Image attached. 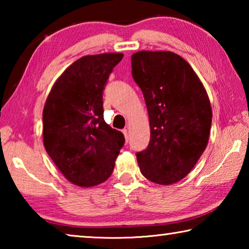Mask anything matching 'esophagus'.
I'll list each match as a JSON object with an SVG mask.
<instances>
[{
  "instance_id": "1",
  "label": "esophagus",
  "mask_w": 249,
  "mask_h": 249,
  "mask_svg": "<svg viewBox=\"0 0 249 249\" xmlns=\"http://www.w3.org/2000/svg\"><path fill=\"white\" fill-rule=\"evenodd\" d=\"M123 134H124V136H125V141H126V142H128V132H127V129H123Z\"/></svg>"
}]
</instances>
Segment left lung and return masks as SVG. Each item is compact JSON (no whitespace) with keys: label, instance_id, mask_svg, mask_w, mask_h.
Returning a JSON list of instances; mask_svg holds the SVG:
<instances>
[{"label":"left lung","instance_id":"obj_1","mask_svg":"<svg viewBox=\"0 0 249 249\" xmlns=\"http://www.w3.org/2000/svg\"><path fill=\"white\" fill-rule=\"evenodd\" d=\"M132 75L144 94L150 141L136 154L141 172L158 184H171L192 170L208 145L212 108L191 66L171 52H138Z\"/></svg>","mask_w":249,"mask_h":249}]
</instances>
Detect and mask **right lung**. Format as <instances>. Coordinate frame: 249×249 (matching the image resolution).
<instances>
[{"mask_svg":"<svg viewBox=\"0 0 249 249\" xmlns=\"http://www.w3.org/2000/svg\"><path fill=\"white\" fill-rule=\"evenodd\" d=\"M123 53L84 56L54 82L43 112L47 154L70 182L93 187L108 179L125 142L103 119V90Z\"/></svg>","mask_w":249,"mask_h":249,"instance_id":"1","label":"right lung"}]
</instances>
